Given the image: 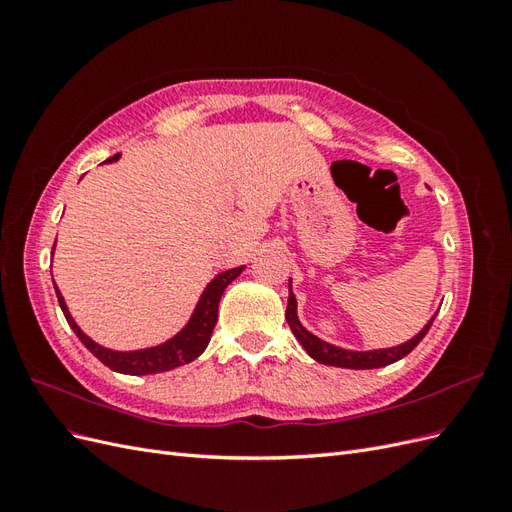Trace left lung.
Here are the masks:
<instances>
[{"label":"left lung","mask_w":512,"mask_h":512,"mask_svg":"<svg viewBox=\"0 0 512 512\" xmlns=\"http://www.w3.org/2000/svg\"><path fill=\"white\" fill-rule=\"evenodd\" d=\"M438 314V312H436ZM436 314L431 316V320L425 324V327L418 331L412 339H408L406 344H399L393 348H382V350H346V348H339L333 346L329 342H324V339L316 337L312 331H307L297 314V297H294L292 292V280L288 284V307H286V320L290 324V329L294 333V337L299 339V344L305 348V352L312 356L314 361L322 363V365H331V367H344V369H376V367H386L391 365L399 359H404L406 354H410L418 342L427 335L429 327Z\"/></svg>","instance_id":"8db88e82"}]
</instances>
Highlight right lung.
Returning a JSON list of instances; mask_svg holds the SVG:
<instances>
[{
    "instance_id": "1",
    "label": "right lung",
    "mask_w": 512,
    "mask_h": 512,
    "mask_svg": "<svg viewBox=\"0 0 512 512\" xmlns=\"http://www.w3.org/2000/svg\"><path fill=\"white\" fill-rule=\"evenodd\" d=\"M119 158L121 156L117 153V156L108 158L106 162L111 164V162H117ZM243 269L245 267H237V269H228V271H222L215 275L213 280L205 286L203 294H200V299L194 307L190 320L185 322V327L170 339H166V342H162L158 346H151V348H141V350H113V348H104L102 344L94 342V339H91L87 333H83V329L72 318L64 294L59 292L57 284H55V292H57V301H59L61 312H64L70 329L85 344V348L96 356V359H100L106 367L117 371V374L149 376V374H160V371H170V369L181 367L185 363H192L196 356L205 352V348L209 346L215 322H218V305H220L222 294H224L226 286L230 282H235L237 277L243 273Z\"/></svg>"
}]
</instances>
